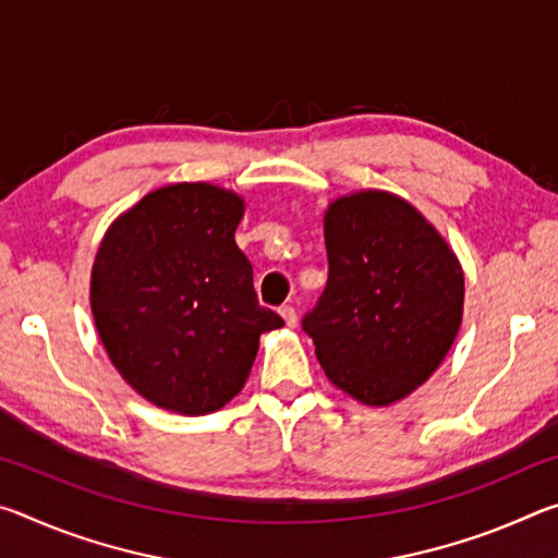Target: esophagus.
<instances>
[{"instance_id":"34e87169","label":"esophagus","mask_w":558,"mask_h":558,"mask_svg":"<svg viewBox=\"0 0 558 558\" xmlns=\"http://www.w3.org/2000/svg\"><path fill=\"white\" fill-rule=\"evenodd\" d=\"M280 317L286 319L288 327H295L298 325V313H295V307H292V305H282L280 307Z\"/></svg>"}]
</instances>
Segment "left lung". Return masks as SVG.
<instances>
[{
  "instance_id": "1",
  "label": "left lung",
  "mask_w": 558,
  "mask_h": 558,
  "mask_svg": "<svg viewBox=\"0 0 558 558\" xmlns=\"http://www.w3.org/2000/svg\"><path fill=\"white\" fill-rule=\"evenodd\" d=\"M329 276L302 317L327 379L366 405L409 396L456 342L465 278L440 233L389 192L325 214Z\"/></svg>"
}]
</instances>
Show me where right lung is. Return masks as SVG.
Returning a JSON list of instances; mask_svg holds the SVG:
<instances>
[{
  "label": "right lung",
  "instance_id": "obj_1",
  "mask_svg": "<svg viewBox=\"0 0 558 558\" xmlns=\"http://www.w3.org/2000/svg\"><path fill=\"white\" fill-rule=\"evenodd\" d=\"M241 216V196L226 189L169 184L100 243L93 319L122 379L159 409H221L248 379L260 335L286 325L258 302L253 266L233 239Z\"/></svg>",
  "mask_w": 558,
  "mask_h": 558
}]
</instances>
